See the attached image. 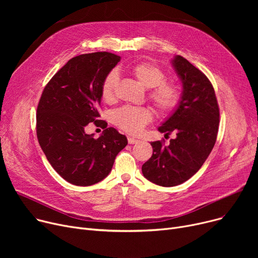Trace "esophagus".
Wrapping results in <instances>:
<instances>
[{
  "instance_id": "1",
  "label": "esophagus",
  "mask_w": 258,
  "mask_h": 258,
  "mask_svg": "<svg viewBox=\"0 0 258 258\" xmlns=\"http://www.w3.org/2000/svg\"><path fill=\"white\" fill-rule=\"evenodd\" d=\"M127 141H128V143H130V144H136V143H138V142H139V140H138V139L134 138V137H127Z\"/></svg>"
}]
</instances>
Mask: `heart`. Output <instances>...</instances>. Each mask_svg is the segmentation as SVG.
<instances>
[{
	"instance_id": "obj_1",
	"label": "heart",
	"mask_w": 258,
	"mask_h": 258,
	"mask_svg": "<svg viewBox=\"0 0 258 258\" xmlns=\"http://www.w3.org/2000/svg\"><path fill=\"white\" fill-rule=\"evenodd\" d=\"M130 73L142 87L148 89L147 97L160 113H169L177 106L180 100L179 87L174 81L165 79V73L161 68L142 61L132 66ZM118 83L119 75L116 70L105 76L101 86V96L105 102L115 100ZM112 120L120 130L135 135L140 133L153 120V112L144 106L125 105L113 112Z\"/></svg>"
}]
</instances>
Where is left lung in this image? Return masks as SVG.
<instances>
[{"mask_svg": "<svg viewBox=\"0 0 258 258\" xmlns=\"http://www.w3.org/2000/svg\"><path fill=\"white\" fill-rule=\"evenodd\" d=\"M182 80V96L173 114L158 131L177 137L168 145L151 142L153 156L142 165L144 177L163 187L177 186L202 167L218 137L220 108L207 76L184 57L171 60Z\"/></svg>", "mask_w": 258, "mask_h": 258, "instance_id": "left-lung-1", "label": "left lung"}]
</instances>
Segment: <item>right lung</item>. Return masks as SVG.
<instances>
[{
	"mask_svg": "<svg viewBox=\"0 0 258 258\" xmlns=\"http://www.w3.org/2000/svg\"><path fill=\"white\" fill-rule=\"evenodd\" d=\"M120 61L110 52L81 54L68 61L45 87L36 110L38 143L51 166L76 186H90L112 170L127 144L124 135L100 117L101 86ZM91 121L106 130L95 140L85 134Z\"/></svg>",
	"mask_w": 258,
	"mask_h": 258,
	"instance_id": "add662e5",
	"label": "right lung"
}]
</instances>
